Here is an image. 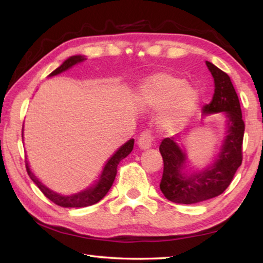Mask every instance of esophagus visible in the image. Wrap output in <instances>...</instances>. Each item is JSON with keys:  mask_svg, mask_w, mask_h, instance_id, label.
<instances>
[{"mask_svg": "<svg viewBox=\"0 0 263 263\" xmlns=\"http://www.w3.org/2000/svg\"><path fill=\"white\" fill-rule=\"evenodd\" d=\"M153 142H154L153 133L149 130L141 132L140 136L138 137V146H139L141 149H148L149 147H152Z\"/></svg>", "mask_w": 263, "mask_h": 263, "instance_id": "1", "label": "esophagus"}]
</instances>
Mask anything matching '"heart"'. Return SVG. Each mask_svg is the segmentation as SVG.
<instances>
[{"label":"heart","mask_w":263,"mask_h":263,"mask_svg":"<svg viewBox=\"0 0 263 263\" xmlns=\"http://www.w3.org/2000/svg\"><path fill=\"white\" fill-rule=\"evenodd\" d=\"M140 100L151 110L162 108L159 117L160 128L174 131L194 112L198 95L182 78L173 73L160 72L142 84Z\"/></svg>","instance_id":"obj_1"}]
</instances>
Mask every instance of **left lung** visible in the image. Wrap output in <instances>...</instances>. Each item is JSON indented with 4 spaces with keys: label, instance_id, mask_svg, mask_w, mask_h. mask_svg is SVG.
<instances>
[{
    "label": "left lung",
    "instance_id": "8db88e82",
    "mask_svg": "<svg viewBox=\"0 0 263 263\" xmlns=\"http://www.w3.org/2000/svg\"><path fill=\"white\" fill-rule=\"evenodd\" d=\"M206 66L215 79L216 88L212 101L204 105L203 111L204 114L224 111L229 118L228 136L215 164L190 177L181 173L185 154L173 139L162 140L159 147L163 159L160 189L167 199L179 204H194L219 196L228 189L242 162L245 123L238 95L228 74L209 61Z\"/></svg>",
    "mask_w": 263,
    "mask_h": 263
}]
</instances>
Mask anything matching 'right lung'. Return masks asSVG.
Listing matches in <instances>:
<instances>
[{"label":"right lung","mask_w":263,"mask_h":263,"mask_svg":"<svg viewBox=\"0 0 263 263\" xmlns=\"http://www.w3.org/2000/svg\"><path fill=\"white\" fill-rule=\"evenodd\" d=\"M83 60H86V58L82 55H74L70 57L69 59L66 60L64 64H62L60 67H58L55 70L50 74L51 77L53 75H57L64 70L68 69L74 66L75 64H79ZM133 144H135V140L130 139L125 145H123L121 148H119L117 152H116L112 158H111L108 162H106L105 167L103 169V173L100 177V181L97 182V184L92 188L88 189L86 191H82V193H79L77 195L73 196H61L55 194L54 191L50 190L46 188L42 182H39V180L35 177L32 172L30 171L28 161L25 159V167H26V172H28V175L30 176V179L32 180L35 184L38 185V188L41 189L42 193L46 196V197L52 201L54 204L59 206H64V208H84V206H89L92 205V204H96L97 202H100L104 196L108 194V191L110 190L111 185H112L114 181L116 179V175H117V166L118 163L121 162V160L124 158H126L128 154L131 153V151L133 149Z\"/></svg>","instance_id":"right-lung-1"}]
</instances>
